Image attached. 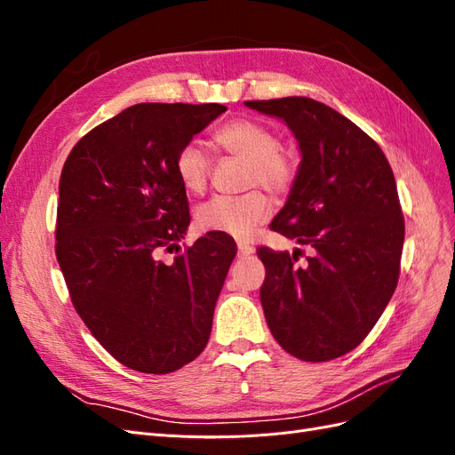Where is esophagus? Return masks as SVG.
<instances>
[{
  "label": "esophagus",
  "mask_w": 455,
  "mask_h": 455,
  "mask_svg": "<svg viewBox=\"0 0 455 455\" xmlns=\"http://www.w3.org/2000/svg\"><path fill=\"white\" fill-rule=\"evenodd\" d=\"M251 254H254V246L252 244H249V243H239L237 244V256L239 258H246V256H251Z\"/></svg>",
  "instance_id": "obj_1"
}]
</instances>
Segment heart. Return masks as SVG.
<instances>
[{
	"mask_svg": "<svg viewBox=\"0 0 455 455\" xmlns=\"http://www.w3.org/2000/svg\"><path fill=\"white\" fill-rule=\"evenodd\" d=\"M218 146L228 154L251 163L249 184H259L273 194L292 186L296 167L281 154L277 134L252 119H235L216 132ZM174 174L188 194H201L209 178V157L197 140L176 151ZM271 216L269 199L259 191L239 197H212L196 211L197 226L235 239H249Z\"/></svg>",
	"mask_w": 455,
	"mask_h": 455,
	"instance_id": "b5f03b06",
	"label": "heart"
}]
</instances>
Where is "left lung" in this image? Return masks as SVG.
<instances>
[{
	"mask_svg": "<svg viewBox=\"0 0 455 455\" xmlns=\"http://www.w3.org/2000/svg\"><path fill=\"white\" fill-rule=\"evenodd\" d=\"M244 106L281 119L294 134L301 161L271 229L315 251L296 267L294 254L258 249L267 326L296 359H338L374 328L401 271L404 218L389 161L323 102L286 96Z\"/></svg>",
	"mask_w": 455,
	"mask_h": 455,
	"instance_id": "1",
	"label": "left lung"
}]
</instances>
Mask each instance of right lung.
Here are the masks:
<instances>
[{"label": "right lung", "mask_w": 455, "mask_h": 455, "mask_svg": "<svg viewBox=\"0 0 455 455\" xmlns=\"http://www.w3.org/2000/svg\"><path fill=\"white\" fill-rule=\"evenodd\" d=\"M222 104L144 102L81 139L59 184L57 259L81 319L132 370L169 374L201 355L237 246L209 231L172 261L189 226L176 151Z\"/></svg>", "instance_id": "1"}]
</instances>
